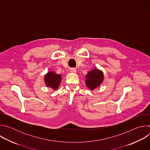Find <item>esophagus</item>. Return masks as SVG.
<instances>
[{
    "label": "esophagus",
    "mask_w": 150,
    "mask_h": 150,
    "mask_svg": "<svg viewBox=\"0 0 150 150\" xmlns=\"http://www.w3.org/2000/svg\"><path fill=\"white\" fill-rule=\"evenodd\" d=\"M70 72H71V73H74V74H75V73H76V70L75 68H71V69H70Z\"/></svg>",
    "instance_id": "1"
}]
</instances>
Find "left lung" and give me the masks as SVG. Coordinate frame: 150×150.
<instances>
[{"instance_id":"obj_1","label":"left lung","mask_w":150,"mask_h":150,"mask_svg":"<svg viewBox=\"0 0 150 150\" xmlns=\"http://www.w3.org/2000/svg\"><path fill=\"white\" fill-rule=\"evenodd\" d=\"M85 83L91 90H94L101 84L104 80V74L102 71L94 69L85 75Z\"/></svg>"}]
</instances>
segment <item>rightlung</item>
Wrapping results in <instances>:
<instances>
[{
  "mask_svg": "<svg viewBox=\"0 0 150 150\" xmlns=\"http://www.w3.org/2000/svg\"><path fill=\"white\" fill-rule=\"evenodd\" d=\"M60 74H57L53 71L48 72L45 75V82L46 86L52 88L53 90H57L59 87L62 78Z\"/></svg>",
  "mask_w": 150,
  "mask_h": 150,
  "instance_id": "obj_1",
  "label": "right lung"
}]
</instances>
